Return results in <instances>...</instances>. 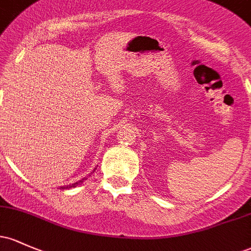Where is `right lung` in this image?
<instances>
[{"mask_svg":"<svg viewBox=\"0 0 251 251\" xmlns=\"http://www.w3.org/2000/svg\"><path fill=\"white\" fill-rule=\"evenodd\" d=\"M93 173H94V172H93ZM84 180H87V177L82 178V180L77 181V182H75V183H71V184H68V186H63V187H60V188H62V189H69V188H74V187H77V186H78V184H81L82 182H83Z\"/></svg>","mask_w":251,"mask_h":251,"instance_id":"add662e5","label":"right lung"}]
</instances>
